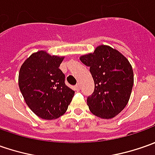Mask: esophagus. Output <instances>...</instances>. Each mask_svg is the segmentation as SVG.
Segmentation results:
<instances>
[{
  "mask_svg": "<svg viewBox=\"0 0 155 155\" xmlns=\"http://www.w3.org/2000/svg\"><path fill=\"white\" fill-rule=\"evenodd\" d=\"M80 84H77V85H76V86H75V89H76V90H77V91H79V90H80Z\"/></svg>",
  "mask_w": 155,
  "mask_h": 155,
  "instance_id": "1",
  "label": "esophagus"
}]
</instances>
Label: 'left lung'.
I'll return each mask as SVG.
<instances>
[{"label": "left lung", "mask_w": 155, "mask_h": 155, "mask_svg": "<svg viewBox=\"0 0 155 155\" xmlns=\"http://www.w3.org/2000/svg\"><path fill=\"white\" fill-rule=\"evenodd\" d=\"M80 60L90 67L94 81V94L87 102L90 111L103 119L113 118L130 98L134 73L130 61L117 50L104 45L81 56Z\"/></svg>", "instance_id": "left-lung-1"}]
</instances>
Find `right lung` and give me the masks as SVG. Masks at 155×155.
<instances>
[{"label": "right lung", "mask_w": 155, "mask_h": 155, "mask_svg": "<svg viewBox=\"0 0 155 155\" xmlns=\"http://www.w3.org/2000/svg\"><path fill=\"white\" fill-rule=\"evenodd\" d=\"M64 58L38 51L27 57L19 68V87L25 103L45 120L64 114L74 95L65 85V76L59 68Z\"/></svg>", "instance_id": "add662e5"}]
</instances>
